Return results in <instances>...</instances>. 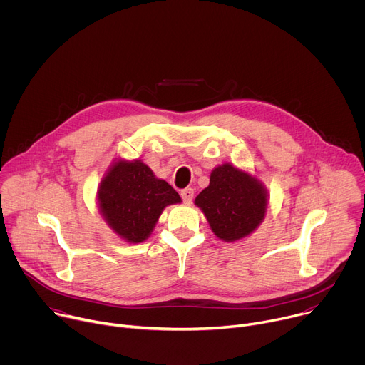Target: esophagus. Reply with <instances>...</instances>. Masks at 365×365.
I'll return each mask as SVG.
<instances>
[{
	"label": "esophagus",
	"instance_id": "34e87169",
	"mask_svg": "<svg viewBox=\"0 0 365 365\" xmlns=\"http://www.w3.org/2000/svg\"><path fill=\"white\" fill-rule=\"evenodd\" d=\"M180 196H182V199H183L186 203L192 202V199H193V189H192V187L183 189V190L180 192Z\"/></svg>",
	"mask_w": 365,
	"mask_h": 365
}]
</instances>
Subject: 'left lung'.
I'll use <instances>...</instances> for the list:
<instances>
[{"label": "left lung", "instance_id": "obj_1", "mask_svg": "<svg viewBox=\"0 0 365 365\" xmlns=\"http://www.w3.org/2000/svg\"><path fill=\"white\" fill-rule=\"evenodd\" d=\"M195 205L220 240L234 242L252 234L263 222L269 193L255 176L224 163L212 170L210 186L196 196Z\"/></svg>", "mask_w": 365, "mask_h": 365}]
</instances>
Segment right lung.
Returning <instances> with one entry per match:
<instances>
[{"mask_svg":"<svg viewBox=\"0 0 365 365\" xmlns=\"http://www.w3.org/2000/svg\"><path fill=\"white\" fill-rule=\"evenodd\" d=\"M99 212L127 242H143L153 232L166 206L180 203L179 193L141 160L118 159L102 178L96 192Z\"/></svg>","mask_w":365,"mask_h":365,"instance_id":"1","label":"right lung"}]
</instances>
